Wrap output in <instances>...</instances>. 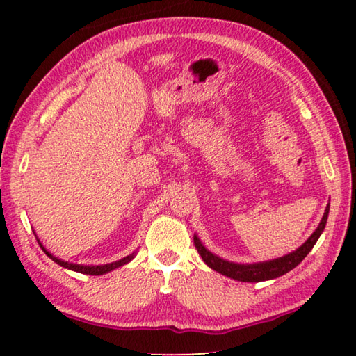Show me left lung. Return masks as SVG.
I'll return each mask as SVG.
<instances>
[{"mask_svg": "<svg viewBox=\"0 0 356 356\" xmlns=\"http://www.w3.org/2000/svg\"><path fill=\"white\" fill-rule=\"evenodd\" d=\"M328 212H330V204L327 206V209H325L323 218L321 221V225L317 226L314 234H312V236L306 240V242L301 245L297 251H293L287 256H282L280 259H275V261L261 262V264H250V265L227 262V261H225V259H220L218 256L212 254V252L204 248L202 243L200 242V238H197L196 236H195V246H196L197 252L201 254L202 261L206 262L210 268H213L215 272L227 276V278L245 281V282H259V281L273 280V278H278V276H282L287 272H291L292 268L297 267V265L309 254L312 246L316 245L318 237H321V234L323 232L325 225H327Z\"/></svg>", "mask_w": 356, "mask_h": 356, "instance_id": "obj_1", "label": "left lung"}]
</instances>
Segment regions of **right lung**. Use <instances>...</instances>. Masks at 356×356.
Here are the masks:
<instances>
[{
	"label": "right lung",
	"instance_id": "right-lung-1",
	"mask_svg": "<svg viewBox=\"0 0 356 356\" xmlns=\"http://www.w3.org/2000/svg\"><path fill=\"white\" fill-rule=\"evenodd\" d=\"M38 242H39V240H38ZM39 245H40V248L44 250L45 254H47L48 257H50V259H53V261H55L56 264L61 265V267L69 268V270H74V272L84 273V275H104V273H108V272H111V270L120 267V265L130 262L131 259H134V256H135V254H130V256L120 259V261H116V262H111V264H106V265H92V267H89V265H78V264L64 262V261H61V259H58V257H55L53 254H50V252H48V251L44 248V246H42L40 242H39Z\"/></svg>",
	"mask_w": 356,
	"mask_h": 356
}]
</instances>
